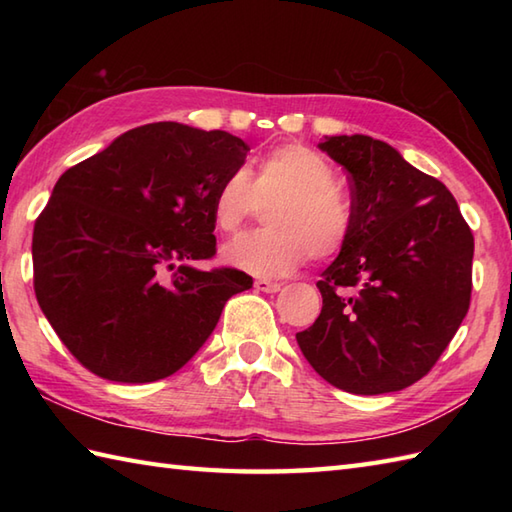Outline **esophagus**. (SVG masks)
Instances as JSON below:
<instances>
[{
	"mask_svg": "<svg viewBox=\"0 0 512 512\" xmlns=\"http://www.w3.org/2000/svg\"><path fill=\"white\" fill-rule=\"evenodd\" d=\"M255 288L259 292H279L281 284H277V281H270V279H257L255 281Z\"/></svg>",
	"mask_w": 512,
	"mask_h": 512,
	"instance_id": "obj_1",
	"label": "esophagus"
}]
</instances>
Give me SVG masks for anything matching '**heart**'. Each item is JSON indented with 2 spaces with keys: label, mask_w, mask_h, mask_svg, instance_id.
<instances>
[{
  "label": "heart",
  "mask_w": 512,
  "mask_h": 512,
  "mask_svg": "<svg viewBox=\"0 0 512 512\" xmlns=\"http://www.w3.org/2000/svg\"><path fill=\"white\" fill-rule=\"evenodd\" d=\"M266 228L226 244V264L257 277H279L299 268L306 257L328 259L352 233V204L334 184V169L306 145H281L257 165L255 180L231 171L211 193L217 231L233 233L259 204H268Z\"/></svg>",
  "instance_id": "heart-1"
}]
</instances>
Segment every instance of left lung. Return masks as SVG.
Returning <instances> with one entry per match:
<instances>
[{
  "mask_svg": "<svg viewBox=\"0 0 512 512\" xmlns=\"http://www.w3.org/2000/svg\"><path fill=\"white\" fill-rule=\"evenodd\" d=\"M319 149L350 173L354 220L297 343L334 387L400 391L436 365L469 312L473 233L449 189L383 140L325 136Z\"/></svg>",
  "mask_w": 512,
  "mask_h": 512,
  "instance_id": "left-lung-1",
  "label": "left lung"
}]
</instances>
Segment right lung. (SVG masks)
I'll return each instance as SVG.
<instances>
[{
    "label": "right lung",
    "mask_w": 512,
    "mask_h": 512,
    "mask_svg": "<svg viewBox=\"0 0 512 512\" xmlns=\"http://www.w3.org/2000/svg\"><path fill=\"white\" fill-rule=\"evenodd\" d=\"M222 129L149 123L57 180L32 233L35 295L63 345L114 383L176 374L253 286L215 255L211 193L246 162Z\"/></svg>",
    "instance_id": "add662e5"
}]
</instances>
